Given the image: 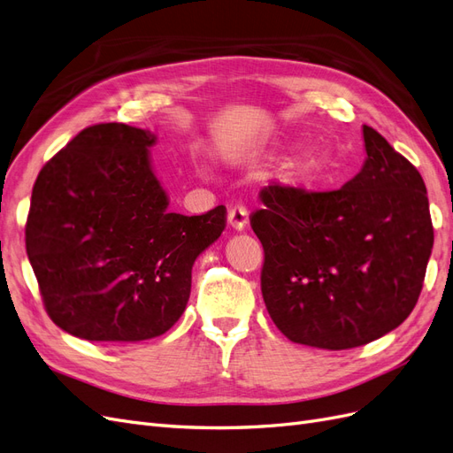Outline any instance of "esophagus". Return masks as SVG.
<instances>
[{
	"mask_svg": "<svg viewBox=\"0 0 453 453\" xmlns=\"http://www.w3.org/2000/svg\"><path fill=\"white\" fill-rule=\"evenodd\" d=\"M248 208L245 205L238 203V205H232L228 210V225L234 228V230H243L245 225H248Z\"/></svg>",
	"mask_w": 453,
	"mask_h": 453,
	"instance_id": "1",
	"label": "esophagus"
}]
</instances>
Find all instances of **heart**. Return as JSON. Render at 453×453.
I'll list each match as a JSON object with an SVG mask.
<instances>
[{
    "label": "heart",
    "mask_w": 453,
    "mask_h": 453,
    "mask_svg": "<svg viewBox=\"0 0 453 453\" xmlns=\"http://www.w3.org/2000/svg\"><path fill=\"white\" fill-rule=\"evenodd\" d=\"M328 168H331V158L321 150H310L285 168V177L295 183H313L321 180Z\"/></svg>",
    "instance_id": "b5f03b06"
}]
</instances>
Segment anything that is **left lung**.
I'll return each instance as SVG.
<instances>
[{
    "label": "left lung",
    "mask_w": 453,
    "mask_h": 453,
    "mask_svg": "<svg viewBox=\"0 0 453 453\" xmlns=\"http://www.w3.org/2000/svg\"><path fill=\"white\" fill-rule=\"evenodd\" d=\"M363 135L365 166L344 187L272 183L250 217L266 310L296 344L365 346L399 326L421 293L434 240L427 188L374 128Z\"/></svg>",
    "instance_id": "obj_1"
}]
</instances>
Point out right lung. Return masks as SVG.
<instances>
[{"mask_svg": "<svg viewBox=\"0 0 453 453\" xmlns=\"http://www.w3.org/2000/svg\"><path fill=\"white\" fill-rule=\"evenodd\" d=\"M155 134L122 122L81 130L41 168L26 253L49 318L90 342L160 336L187 308L196 257L226 208L168 211L149 162Z\"/></svg>", "mask_w": 453, "mask_h": 453, "instance_id": "1", "label": "right lung"}]
</instances>
